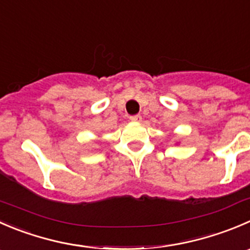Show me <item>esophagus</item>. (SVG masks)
Here are the masks:
<instances>
[{"label": "esophagus", "mask_w": 250, "mask_h": 250, "mask_svg": "<svg viewBox=\"0 0 250 250\" xmlns=\"http://www.w3.org/2000/svg\"><path fill=\"white\" fill-rule=\"evenodd\" d=\"M130 121H133V122H140V121H142V116L140 115L130 116Z\"/></svg>", "instance_id": "34e87169"}]
</instances>
